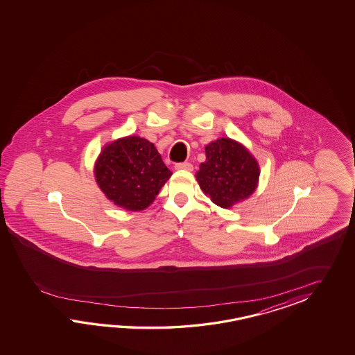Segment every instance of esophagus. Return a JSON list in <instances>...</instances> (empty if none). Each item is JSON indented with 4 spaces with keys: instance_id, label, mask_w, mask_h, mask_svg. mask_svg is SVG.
I'll return each mask as SVG.
<instances>
[{
    "instance_id": "esophagus-1",
    "label": "esophagus",
    "mask_w": 355,
    "mask_h": 355,
    "mask_svg": "<svg viewBox=\"0 0 355 355\" xmlns=\"http://www.w3.org/2000/svg\"><path fill=\"white\" fill-rule=\"evenodd\" d=\"M175 168H176V170H188V171H191V170H193V165H191L190 162H188V161H185V162L176 164Z\"/></svg>"
}]
</instances>
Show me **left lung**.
<instances>
[{"mask_svg":"<svg viewBox=\"0 0 355 355\" xmlns=\"http://www.w3.org/2000/svg\"><path fill=\"white\" fill-rule=\"evenodd\" d=\"M205 155L196 180L213 203L230 208L255 191L259 165L241 144L220 138L205 147Z\"/></svg>","mask_w":355,"mask_h":355,"instance_id":"8db88e82","label":"left lung"}]
</instances>
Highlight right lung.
<instances>
[{"label":"right lung","instance_id":"add662e5","mask_svg":"<svg viewBox=\"0 0 355 355\" xmlns=\"http://www.w3.org/2000/svg\"><path fill=\"white\" fill-rule=\"evenodd\" d=\"M171 174L155 146L136 136L106 146L95 166L100 189L128 211L147 208Z\"/></svg>","mask_w":355,"mask_h":355}]
</instances>
